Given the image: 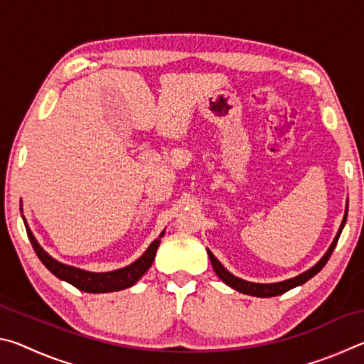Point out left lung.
<instances>
[{
	"label": "left lung",
	"instance_id": "1",
	"mask_svg": "<svg viewBox=\"0 0 364 364\" xmlns=\"http://www.w3.org/2000/svg\"><path fill=\"white\" fill-rule=\"evenodd\" d=\"M347 213H348V207L345 208V215H343V220H342V225L341 228H338V231L336 234L334 241H332L331 247L328 249V252L323 255L321 260H319L315 267H311L310 269H306L305 273H301L299 276H295V278H291V279H286V281H281V282H273V284H260V282H249V281H244L241 278H237V276L231 274L230 271H228L223 264H221L217 258H215V255L212 254L210 250L208 252V258H210L212 262V267L215 269V273H217L218 278L225 282V284H228L230 287H232L234 291L237 292H242V294H247V295H254V297H276V295H281L284 294L287 291H291V289L297 287V286H301L305 284V282L308 279H311L313 276L318 274L319 271L323 269V267L326 263H328L329 257L332 255V252H334L336 245H337V241L338 237H341V232L343 230L345 223H347Z\"/></svg>",
	"mask_w": 364,
	"mask_h": 364
}]
</instances>
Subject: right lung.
<instances>
[{"label":"right lung","instance_id":"obj_1","mask_svg":"<svg viewBox=\"0 0 364 364\" xmlns=\"http://www.w3.org/2000/svg\"><path fill=\"white\" fill-rule=\"evenodd\" d=\"M26 228H27L30 242L33 245L35 254L38 255L41 263L45 264V267L51 271L54 276H58L59 279L69 282V284L75 286L77 289H80V291L90 292V294L115 292V291H122V289L132 287L134 282L139 281L141 276L151 268L154 258H156V252L159 249L160 237H162L165 232V231L160 232V236L149 245V247H147L144 254L141 255L136 262L128 264V267L115 269V271H107V273H91V271L69 267V264H64L58 260H54V258L51 255H48L46 252L41 249V245L36 242V239L32 234V231H30L27 223H26Z\"/></svg>","mask_w":364,"mask_h":364}]
</instances>
